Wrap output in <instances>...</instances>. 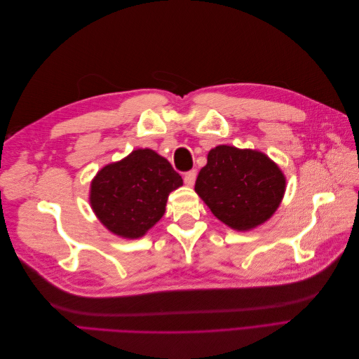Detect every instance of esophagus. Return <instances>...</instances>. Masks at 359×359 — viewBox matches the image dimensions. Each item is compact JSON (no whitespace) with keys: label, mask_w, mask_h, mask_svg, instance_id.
Returning a JSON list of instances; mask_svg holds the SVG:
<instances>
[{"label":"esophagus","mask_w":359,"mask_h":359,"mask_svg":"<svg viewBox=\"0 0 359 359\" xmlns=\"http://www.w3.org/2000/svg\"><path fill=\"white\" fill-rule=\"evenodd\" d=\"M196 175H198V172L194 170V169L186 172V175H184V182H186L189 187H191L193 184H194V181H196Z\"/></svg>","instance_id":"esophagus-1"}]
</instances>
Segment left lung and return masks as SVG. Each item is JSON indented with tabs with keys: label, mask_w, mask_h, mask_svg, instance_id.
Wrapping results in <instances>:
<instances>
[{
	"label": "left lung",
	"mask_w": 359,
	"mask_h": 359,
	"mask_svg": "<svg viewBox=\"0 0 359 359\" xmlns=\"http://www.w3.org/2000/svg\"><path fill=\"white\" fill-rule=\"evenodd\" d=\"M286 180L265 154L220 145L208 153L194 190L211 212L236 231L266 222L283 199Z\"/></svg>",
	"instance_id": "1"
}]
</instances>
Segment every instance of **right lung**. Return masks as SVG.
Segmentation results:
<instances>
[{"instance_id":"right-lung-1","label":"right lung","mask_w":359,"mask_h":359,"mask_svg":"<svg viewBox=\"0 0 359 359\" xmlns=\"http://www.w3.org/2000/svg\"><path fill=\"white\" fill-rule=\"evenodd\" d=\"M182 186L170 163L153 149H136L104 166L91 184V206L111 232L142 236L166 211L168 196Z\"/></svg>"}]
</instances>
